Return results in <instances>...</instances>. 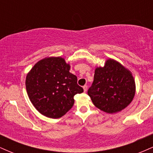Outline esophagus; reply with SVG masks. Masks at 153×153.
Returning a JSON list of instances; mask_svg holds the SVG:
<instances>
[{
    "label": "esophagus",
    "instance_id": "esophagus-1",
    "mask_svg": "<svg viewBox=\"0 0 153 153\" xmlns=\"http://www.w3.org/2000/svg\"><path fill=\"white\" fill-rule=\"evenodd\" d=\"M82 88H83V90H84V91H85V92H86V91H87V89H88V86H87V85H84V86L82 87Z\"/></svg>",
    "mask_w": 153,
    "mask_h": 153
}]
</instances>
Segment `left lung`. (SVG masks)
I'll return each mask as SVG.
<instances>
[{"label": "left lung", "instance_id": "left-lung-1", "mask_svg": "<svg viewBox=\"0 0 153 153\" xmlns=\"http://www.w3.org/2000/svg\"><path fill=\"white\" fill-rule=\"evenodd\" d=\"M135 82L131 73L120 63L109 59L95 71L88 94L97 108L109 114L124 109L132 101Z\"/></svg>", "mask_w": 153, "mask_h": 153}]
</instances>
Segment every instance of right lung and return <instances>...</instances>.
Wrapping results in <instances>:
<instances>
[{
    "mask_svg": "<svg viewBox=\"0 0 153 153\" xmlns=\"http://www.w3.org/2000/svg\"><path fill=\"white\" fill-rule=\"evenodd\" d=\"M62 57L39 61L28 73L26 88L31 102L39 113L52 119L65 114L74 104V96L83 92L78 78L69 72Z\"/></svg>",
    "mask_w": 153,
    "mask_h": 153,
    "instance_id": "add662e5",
    "label": "right lung"
}]
</instances>
